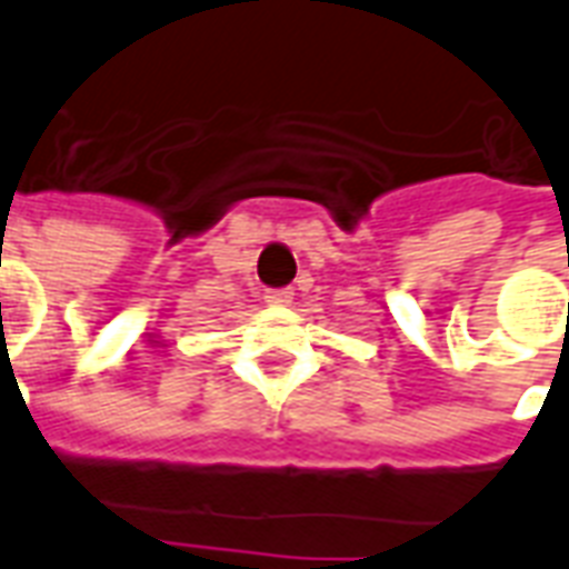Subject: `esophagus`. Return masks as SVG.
Here are the masks:
<instances>
[{
	"label": "esophagus",
	"mask_w": 569,
	"mask_h": 569,
	"mask_svg": "<svg viewBox=\"0 0 569 569\" xmlns=\"http://www.w3.org/2000/svg\"><path fill=\"white\" fill-rule=\"evenodd\" d=\"M264 301H268V305L286 307V305H289V301H292V292H289V289H271V292L264 296Z\"/></svg>",
	"instance_id": "34e87169"
}]
</instances>
